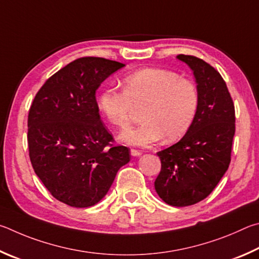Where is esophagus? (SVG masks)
<instances>
[{
	"instance_id": "obj_1",
	"label": "esophagus",
	"mask_w": 259,
	"mask_h": 259,
	"mask_svg": "<svg viewBox=\"0 0 259 259\" xmlns=\"http://www.w3.org/2000/svg\"><path fill=\"white\" fill-rule=\"evenodd\" d=\"M141 151L140 150H137V149H131V155H132L133 157H138V156H140L141 155Z\"/></svg>"
}]
</instances>
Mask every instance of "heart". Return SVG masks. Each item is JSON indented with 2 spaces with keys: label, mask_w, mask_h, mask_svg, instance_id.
<instances>
[{
  "label": "heart",
  "mask_w": 259,
  "mask_h": 259,
  "mask_svg": "<svg viewBox=\"0 0 259 259\" xmlns=\"http://www.w3.org/2000/svg\"><path fill=\"white\" fill-rule=\"evenodd\" d=\"M122 91L107 89L98 107L109 124L120 131L130 128L135 111L142 109L143 122L120 135V141L149 146L162 138L173 142L193 125L200 107V93L193 80L161 68H143L121 79Z\"/></svg>",
  "instance_id": "heart-1"
}]
</instances>
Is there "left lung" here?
<instances>
[{
    "label": "left lung",
    "instance_id": "1",
    "mask_svg": "<svg viewBox=\"0 0 259 259\" xmlns=\"http://www.w3.org/2000/svg\"><path fill=\"white\" fill-rule=\"evenodd\" d=\"M193 70L200 107L193 125L181 141L157 152L161 169L155 189L170 206H191L212 192L231 162L235 109L228 86L209 63L179 54Z\"/></svg>",
    "mask_w": 259,
    "mask_h": 259
}]
</instances>
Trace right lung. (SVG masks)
Returning a JSON list of instances; mask_svg holds the SVG:
<instances>
[{
  "label": "right lung",
  "mask_w": 259,
  "mask_h": 259,
  "mask_svg": "<svg viewBox=\"0 0 259 259\" xmlns=\"http://www.w3.org/2000/svg\"><path fill=\"white\" fill-rule=\"evenodd\" d=\"M121 62L76 59L43 84L28 113V151L34 171L57 200L76 208L106 196L128 148L115 140L100 118L95 92Z\"/></svg>",
  "instance_id": "add662e5"
}]
</instances>
